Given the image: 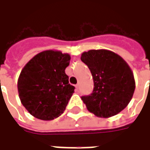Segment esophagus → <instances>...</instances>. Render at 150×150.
<instances>
[{
  "mask_svg": "<svg viewBox=\"0 0 150 150\" xmlns=\"http://www.w3.org/2000/svg\"><path fill=\"white\" fill-rule=\"evenodd\" d=\"M75 88H76V89H77V90H79V84L75 85Z\"/></svg>",
  "mask_w": 150,
  "mask_h": 150,
  "instance_id": "esophagus-1",
  "label": "esophagus"
}]
</instances>
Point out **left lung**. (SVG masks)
<instances>
[{
	"label": "left lung",
	"mask_w": 150,
	"mask_h": 150,
	"mask_svg": "<svg viewBox=\"0 0 150 150\" xmlns=\"http://www.w3.org/2000/svg\"><path fill=\"white\" fill-rule=\"evenodd\" d=\"M81 60L91 71L93 92L82 96L88 110L95 116L108 118L125 109L135 91L133 72L122 57L108 50H90Z\"/></svg>",
	"instance_id": "1"
}]
</instances>
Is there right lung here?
<instances>
[{"instance_id":"right-lung-1","label":"right lung","mask_w":150,"mask_h":150,"mask_svg":"<svg viewBox=\"0 0 150 150\" xmlns=\"http://www.w3.org/2000/svg\"><path fill=\"white\" fill-rule=\"evenodd\" d=\"M71 56L60 50L38 53L25 65L18 80L19 98L31 115L42 120L61 116L74 93L65 69Z\"/></svg>"}]
</instances>
